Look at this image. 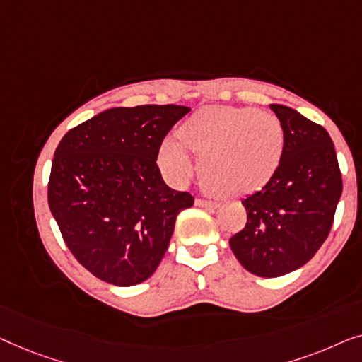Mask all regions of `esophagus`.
<instances>
[{
  "mask_svg": "<svg viewBox=\"0 0 362 362\" xmlns=\"http://www.w3.org/2000/svg\"><path fill=\"white\" fill-rule=\"evenodd\" d=\"M195 205L197 206H202V208H218L220 206V203L218 202H211V200H205V198H197L195 200Z\"/></svg>",
  "mask_w": 362,
  "mask_h": 362,
  "instance_id": "34e87169",
  "label": "esophagus"
}]
</instances>
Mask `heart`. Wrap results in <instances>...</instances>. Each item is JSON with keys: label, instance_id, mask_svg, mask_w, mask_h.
I'll return each mask as SVG.
<instances>
[{"label": "heart", "instance_id": "obj_1", "mask_svg": "<svg viewBox=\"0 0 362 362\" xmlns=\"http://www.w3.org/2000/svg\"><path fill=\"white\" fill-rule=\"evenodd\" d=\"M162 142L159 160L172 180L193 174L192 151L202 157L203 182L223 195H243L266 185L282 162L281 119L252 106H205Z\"/></svg>", "mask_w": 362, "mask_h": 362}]
</instances>
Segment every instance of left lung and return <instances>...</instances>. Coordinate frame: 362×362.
<instances>
[{
  "instance_id": "8db88e82",
  "label": "left lung",
  "mask_w": 362,
  "mask_h": 362,
  "mask_svg": "<svg viewBox=\"0 0 362 362\" xmlns=\"http://www.w3.org/2000/svg\"><path fill=\"white\" fill-rule=\"evenodd\" d=\"M285 131L282 162L261 190L244 198L246 226L230 239L241 266L259 277L302 267L332 231L343 180L327 129L288 106L271 105Z\"/></svg>"
}]
</instances>
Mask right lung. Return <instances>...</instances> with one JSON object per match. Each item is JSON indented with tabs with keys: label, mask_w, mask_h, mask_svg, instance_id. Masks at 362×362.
Here are the masks:
<instances>
[{
	"label": "right lung",
	"mask_w": 362,
	"mask_h": 362,
	"mask_svg": "<svg viewBox=\"0 0 362 362\" xmlns=\"http://www.w3.org/2000/svg\"><path fill=\"white\" fill-rule=\"evenodd\" d=\"M190 108H111L70 129L55 149L47 200L75 259L100 281L131 287L156 272L177 215L195 202L162 180L164 137Z\"/></svg>",
	"instance_id": "1"
}]
</instances>
